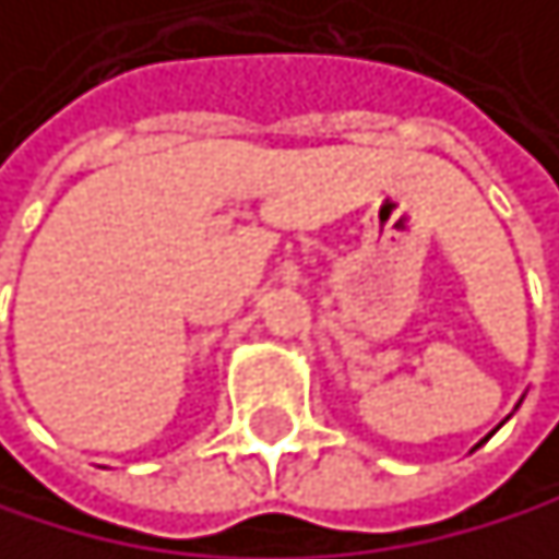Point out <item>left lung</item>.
<instances>
[{"label": "left lung", "instance_id": "obj_1", "mask_svg": "<svg viewBox=\"0 0 559 559\" xmlns=\"http://www.w3.org/2000/svg\"><path fill=\"white\" fill-rule=\"evenodd\" d=\"M485 440H488V437H485ZM485 440H481V443H485ZM481 443H478V448H481Z\"/></svg>", "mask_w": 559, "mask_h": 559}]
</instances>
